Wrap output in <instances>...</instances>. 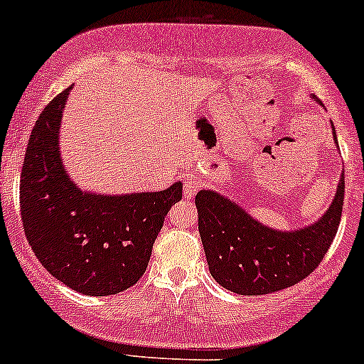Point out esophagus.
Instances as JSON below:
<instances>
[{"mask_svg": "<svg viewBox=\"0 0 364 364\" xmlns=\"http://www.w3.org/2000/svg\"><path fill=\"white\" fill-rule=\"evenodd\" d=\"M201 188V181L196 174H188L185 178V185H183V190H185V198H191L195 193Z\"/></svg>", "mask_w": 364, "mask_h": 364, "instance_id": "obj_1", "label": "esophagus"}]
</instances>
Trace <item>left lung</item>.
Listing matches in <instances>:
<instances>
[{
  "instance_id": "8db88e82",
  "label": "left lung",
  "mask_w": 364,
  "mask_h": 364,
  "mask_svg": "<svg viewBox=\"0 0 364 364\" xmlns=\"http://www.w3.org/2000/svg\"><path fill=\"white\" fill-rule=\"evenodd\" d=\"M343 203L344 176L319 222L277 232L255 222L218 193L201 190L195 205L210 274L222 287L240 296H264L296 285L328 254L341 222Z\"/></svg>"
}]
</instances>
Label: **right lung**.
Returning <instances> with one entry per match:
<instances>
[{"label":"right lung","mask_w":364,"mask_h":364,"mask_svg":"<svg viewBox=\"0 0 364 364\" xmlns=\"http://www.w3.org/2000/svg\"><path fill=\"white\" fill-rule=\"evenodd\" d=\"M65 89L41 110L21 168L20 211L26 240L41 265L73 291L112 296L146 272L164 216L183 185L158 193L100 196L68 179L58 151Z\"/></svg>","instance_id":"1"}]
</instances>
